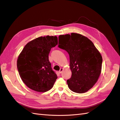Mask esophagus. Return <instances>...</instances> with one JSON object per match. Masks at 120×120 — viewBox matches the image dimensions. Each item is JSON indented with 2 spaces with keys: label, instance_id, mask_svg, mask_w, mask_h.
<instances>
[{
  "label": "esophagus",
  "instance_id": "esophagus-1",
  "mask_svg": "<svg viewBox=\"0 0 120 120\" xmlns=\"http://www.w3.org/2000/svg\"><path fill=\"white\" fill-rule=\"evenodd\" d=\"M63 68H61L60 69V71H59V73H60V74H61V73H62V72L63 71Z\"/></svg>",
  "mask_w": 120,
  "mask_h": 120
}]
</instances>
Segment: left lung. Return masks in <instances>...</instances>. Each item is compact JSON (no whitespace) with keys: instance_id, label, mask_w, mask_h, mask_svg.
Instances as JSON below:
<instances>
[{"instance_id":"1","label":"left lung","mask_w":120,"mask_h":120,"mask_svg":"<svg viewBox=\"0 0 120 120\" xmlns=\"http://www.w3.org/2000/svg\"><path fill=\"white\" fill-rule=\"evenodd\" d=\"M58 47L69 55L72 77L67 83L70 90L78 94L89 90L98 80L102 63L94 44L81 34L72 33L59 35Z\"/></svg>"}]
</instances>
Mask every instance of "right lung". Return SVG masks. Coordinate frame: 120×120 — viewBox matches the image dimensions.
Segmentation results:
<instances>
[{
	"mask_svg": "<svg viewBox=\"0 0 120 120\" xmlns=\"http://www.w3.org/2000/svg\"><path fill=\"white\" fill-rule=\"evenodd\" d=\"M58 44L56 36L41 37L28 42L18 56L20 76L29 88L38 92L50 90L57 79L48 59L51 48Z\"/></svg>",
	"mask_w": 120,
	"mask_h": 120,
	"instance_id": "add662e5",
	"label": "right lung"
}]
</instances>
